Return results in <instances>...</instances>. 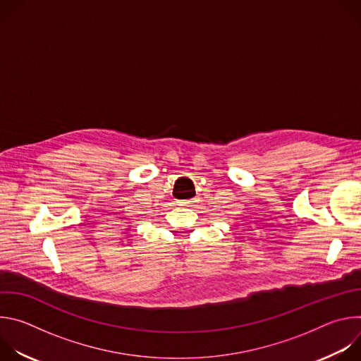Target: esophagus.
I'll return each mask as SVG.
<instances>
[{
  "mask_svg": "<svg viewBox=\"0 0 361 361\" xmlns=\"http://www.w3.org/2000/svg\"><path fill=\"white\" fill-rule=\"evenodd\" d=\"M192 202H194L192 200H187V201H181L180 205H183V207H191Z\"/></svg>",
  "mask_w": 361,
  "mask_h": 361,
  "instance_id": "1",
  "label": "esophagus"
}]
</instances>
